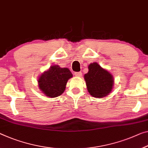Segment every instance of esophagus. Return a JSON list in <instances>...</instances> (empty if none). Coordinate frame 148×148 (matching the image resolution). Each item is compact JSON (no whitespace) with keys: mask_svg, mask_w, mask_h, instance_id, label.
I'll use <instances>...</instances> for the list:
<instances>
[{"mask_svg":"<svg viewBox=\"0 0 148 148\" xmlns=\"http://www.w3.org/2000/svg\"><path fill=\"white\" fill-rule=\"evenodd\" d=\"M74 74L76 77H81V75H82L81 72H75Z\"/></svg>","mask_w":148,"mask_h":148,"instance_id":"1","label":"esophagus"}]
</instances>
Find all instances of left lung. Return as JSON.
Listing matches in <instances>:
<instances>
[{
	"mask_svg": "<svg viewBox=\"0 0 148 148\" xmlns=\"http://www.w3.org/2000/svg\"><path fill=\"white\" fill-rule=\"evenodd\" d=\"M88 68V73L84 75L88 92L95 98L106 97L112 89L114 79L112 74L97 62L90 63Z\"/></svg>",
	"mask_w": 148,
	"mask_h": 148,
	"instance_id": "8db88e82",
	"label": "left lung"
}]
</instances>
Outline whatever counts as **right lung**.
I'll return each mask as SVG.
<instances>
[{"label":"right lung","mask_w":148,"mask_h":148,"mask_svg":"<svg viewBox=\"0 0 148 148\" xmlns=\"http://www.w3.org/2000/svg\"><path fill=\"white\" fill-rule=\"evenodd\" d=\"M72 77L71 72L68 68L53 65L41 75L38 79V86L45 95L55 98L64 92L67 81Z\"/></svg>","instance_id":"right-lung-1"}]
</instances>
